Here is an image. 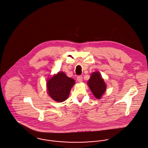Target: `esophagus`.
Here are the masks:
<instances>
[{
    "instance_id": "1",
    "label": "esophagus",
    "mask_w": 148,
    "mask_h": 148,
    "mask_svg": "<svg viewBox=\"0 0 148 148\" xmlns=\"http://www.w3.org/2000/svg\"><path fill=\"white\" fill-rule=\"evenodd\" d=\"M77 81L79 82H81L82 81V75H78L77 77Z\"/></svg>"
}]
</instances>
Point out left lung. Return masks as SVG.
<instances>
[{"label": "left lung", "instance_id": "left-lung-1", "mask_svg": "<svg viewBox=\"0 0 148 148\" xmlns=\"http://www.w3.org/2000/svg\"><path fill=\"white\" fill-rule=\"evenodd\" d=\"M88 84L92 94L97 99H100L106 91V85L99 72L92 73Z\"/></svg>", "mask_w": 148, "mask_h": 148}]
</instances>
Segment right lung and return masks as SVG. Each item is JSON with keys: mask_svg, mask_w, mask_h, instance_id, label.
Segmentation results:
<instances>
[{"mask_svg": "<svg viewBox=\"0 0 148 148\" xmlns=\"http://www.w3.org/2000/svg\"><path fill=\"white\" fill-rule=\"evenodd\" d=\"M75 81L64 73L59 72L49 79L47 83L49 95L57 102H63L68 98Z\"/></svg>", "mask_w": 148, "mask_h": 148, "instance_id": "obj_1", "label": "right lung"}]
</instances>
